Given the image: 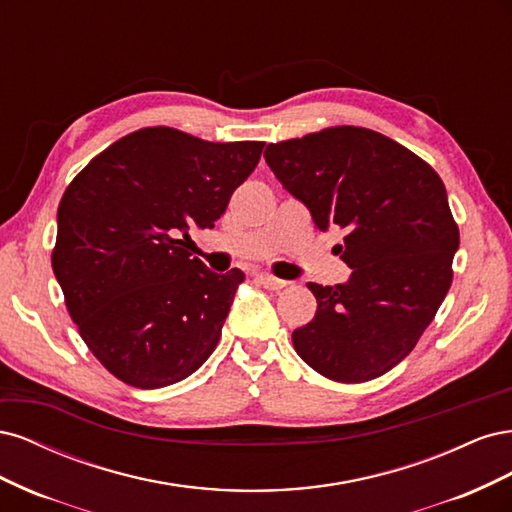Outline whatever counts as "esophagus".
Listing matches in <instances>:
<instances>
[{
	"mask_svg": "<svg viewBox=\"0 0 512 512\" xmlns=\"http://www.w3.org/2000/svg\"><path fill=\"white\" fill-rule=\"evenodd\" d=\"M256 280L265 286V288H269V290H280V288H284L288 282H284V280H280V277H275V275H269V273H260V275H256Z\"/></svg>",
	"mask_w": 512,
	"mask_h": 512,
	"instance_id": "obj_1",
	"label": "esophagus"
}]
</instances>
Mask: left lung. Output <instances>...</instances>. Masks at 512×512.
<instances>
[{
  "label": "left lung",
  "instance_id": "obj_1",
  "mask_svg": "<svg viewBox=\"0 0 512 512\" xmlns=\"http://www.w3.org/2000/svg\"><path fill=\"white\" fill-rule=\"evenodd\" d=\"M265 160L352 269L337 286L309 282L316 316L292 333L320 376L356 384L393 369L416 346L453 282L459 228L440 175L393 138L333 126L271 143Z\"/></svg>",
  "mask_w": 512,
  "mask_h": 512
}]
</instances>
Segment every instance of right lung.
<instances>
[{"label": "right lung", "instance_id": "add662e5", "mask_svg": "<svg viewBox=\"0 0 512 512\" xmlns=\"http://www.w3.org/2000/svg\"><path fill=\"white\" fill-rule=\"evenodd\" d=\"M262 147L141 128L98 153L61 196L53 273L83 342L121 382L162 389L218 346L245 275L209 271L178 237L213 228Z\"/></svg>", "mask_w": 512, "mask_h": 512}]
</instances>
